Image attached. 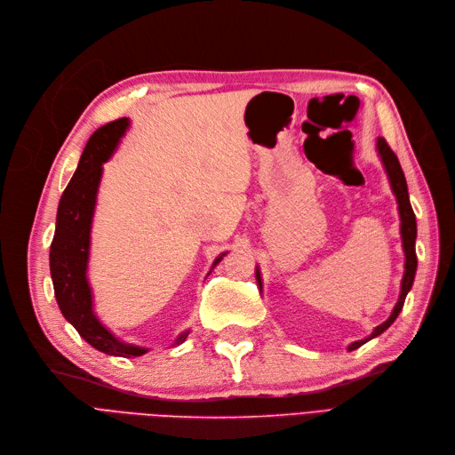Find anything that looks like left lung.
Returning a JSON list of instances; mask_svg holds the SVG:
<instances>
[{
	"label": "left lung",
	"mask_w": 455,
	"mask_h": 455,
	"mask_svg": "<svg viewBox=\"0 0 455 455\" xmlns=\"http://www.w3.org/2000/svg\"><path fill=\"white\" fill-rule=\"evenodd\" d=\"M376 151H378V157L383 164V170L387 174L388 185H391V190L396 198L398 204V214H400V236H402V250L405 255V261H403V275H402V283H400V296L396 306L391 311V316H388L383 323H379L378 328H374V331L364 337L361 340H354L348 344V352L357 350L359 346H363L364 342H369L372 339H376L378 335H381L383 331H387L388 328L393 326V322L398 318L402 307H403V301L407 292L413 287V281H415V274H417V253H415V241H417V220H415V212L413 207H411L409 202V192H407V183H405V176H403V170L398 163V157L395 156V151L388 148V144L385 142V139L378 137L376 140ZM255 279H257V285L259 291L263 292V277H261V268L255 267Z\"/></svg>",
	"instance_id": "8db88e82"
}]
</instances>
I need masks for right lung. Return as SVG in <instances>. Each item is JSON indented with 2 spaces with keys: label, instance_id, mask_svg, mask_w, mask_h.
Here are the masks:
<instances>
[{
  "label": "right lung",
  "instance_id": "obj_1",
  "mask_svg": "<svg viewBox=\"0 0 455 455\" xmlns=\"http://www.w3.org/2000/svg\"><path fill=\"white\" fill-rule=\"evenodd\" d=\"M129 125H132L129 118L115 120L100 127L86 142L74 176L60 196L55 235L50 248V272L62 316L92 348L116 357H139L148 354L149 348L124 342L98 318L94 311V292L89 281V261L103 164L115 156ZM226 253L228 251L214 259L211 270L222 261ZM188 333L190 330L181 331L170 344L172 348L185 342Z\"/></svg>",
  "mask_w": 455,
  "mask_h": 455
}]
</instances>
